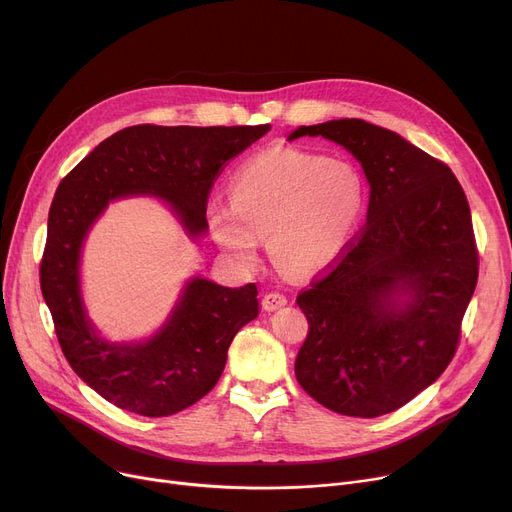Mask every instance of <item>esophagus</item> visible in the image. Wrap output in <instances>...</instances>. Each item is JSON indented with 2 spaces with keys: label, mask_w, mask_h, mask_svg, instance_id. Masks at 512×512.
I'll return each instance as SVG.
<instances>
[{
  "label": "esophagus",
  "mask_w": 512,
  "mask_h": 512,
  "mask_svg": "<svg viewBox=\"0 0 512 512\" xmlns=\"http://www.w3.org/2000/svg\"><path fill=\"white\" fill-rule=\"evenodd\" d=\"M286 303H288L286 294H282V292H278V290L265 292V294H263V299H261V305H263V309H265V311H276V309L284 307Z\"/></svg>",
  "instance_id": "esophagus-1"
}]
</instances>
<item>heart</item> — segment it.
Listing matches in <instances>:
<instances>
[{"label":"heart","instance_id":"heart-1","mask_svg":"<svg viewBox=\"0 0 512 512\" xmlns=\"http://www.w3.org/2000/svg\"><path fill=\"white\" fill-rule=\"evenodd\" d=\"M228 199L207 205V224L236 263L253 267L267 236L280 270L307 276L332 265L353 240L367 188L353 161L286 147L245 161L228 180Z\"/></svg>","mask_w":512,"mask_h":512}]
</instances>
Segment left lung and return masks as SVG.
Listing matches in <instances>:
<instances>
[{"mask_svg": "<svg viewBox=\"0 0 512 512\" xmlns=\"http://www.w3.org/2000/svg\"><path fill=\"white\" fill-rule=\"evenodd\" d=\"M301 137L351 151L371 195L365 226L297 297L309 332L294 375L330 411L386 415L436 382L459 346L479 274L469 201L444 161L382 126L344 118L288 139Z\"/></svg>", "mask_w": 512, "mask_h": 512, "instance_id": "obj_1", "label": "left lung"}]
</instances>
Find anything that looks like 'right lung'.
<instances>
[{
  "label": "right lung",
  "mask_w": 512,
  "mask_h": 512,
  "mask_svg": "<svg viewBox=\"0 0 512 512\" xmlns=\"http://www.w3.org/2000/svg\"><path fill=\"white\" fill-rule=\"evenodd\" d=\"M267 130L270 124L128 126L62 178L49 207L41 292L66 361L112 405L145 417H168L195 405L218 384L236 332L257 317V286L226 288L195 278L168 326L147 344L103 342L78 292L87 230L112 199L151 193L166 199L184 228L199 236L207 228L215 180Z\"/></svg>",
  "instance_id": "1"
}]
</instances>
